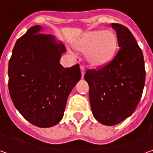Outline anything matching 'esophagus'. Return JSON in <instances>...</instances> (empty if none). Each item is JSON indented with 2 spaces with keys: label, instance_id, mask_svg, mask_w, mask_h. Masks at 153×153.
I'll use <instances>...</instances> for the list:
<instances>
[{
  "label": "esophagus",
  "instance_id": "34e87169",
  "mask_svg": "<svg viewBox=\"0 0 153 153\" xmlns=\"http://www.w3.org/2000/svg\"><path fill=\"white\" fill-rule=\"evenodd\" d=\"M80 68H81V72H82V77H83V76L85 74V67H84V65H81Z\"/></svg>",
  "mask_w": 153,
  "mask_h": 153
}]
</instances>
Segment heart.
Here are the masks:
<instances>
[{"label": "heart", "instance_id": "1", "mask_svg": "<svg viewBox=\"0 0 153 153\" xmlns=\"http://www.w3.org/2000/svg\"><path fill=\"white\" fill-rule=\"evenodd\" d=\"M75 48L87 51V60L94 67H101L111 61L117 48V38L112 31L92 30L83 34L76 42Z\"/></svg>", "mask_w": 153, "mask_h": 153}]
</instances>
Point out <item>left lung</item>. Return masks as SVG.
Returning a JSON list of instances; mask_svg holds the SVG:
<instances>
[{
	"instance_id": "left-lung-1",
	"label": "left lung",
	"mask_w": 153,
	"mask_h": 153,
	"mask_svg": "<svg viewBox=\"0 0 153 153\" xmlns=\"http://www.w3.org/2000/svg\"><path fill=\"white\" fill-rule=\"evenodd\" d=\"M117 32V55L98 70H88L89 100L94 118L112 126L133 114L143 93L146 80L144 58L132 33L120 24H111Z\"/></svg>"
}]
</instances>
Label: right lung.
<instances>
[{
	"mask_svg": "<svg viewBox=\"0 0 153 153\" xmlns=\"http://www.w3.org/2000/svg\"><path fill=\"white\" fill-rule=\"evenodd\" d=\"M30 28L15 43L8 64L9 94L16 109L40 128L56 125L63 117L68 96L81 79L76 64H59L65 48L55 37Z\"/></svg>",
	"mask_w": 153,
	"mask_h": 153,
	"instance_id": "obj_1",
	"label": "right lung"
}]
</instances>
